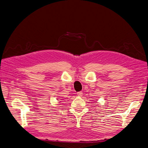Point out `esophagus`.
<instances>
[{"label": "esophagus", "mask_w": 148, "mask_h": 148, "mask_svg": "<svg viewBox=\"0 0 148 148\" xmlns=\"http://www.w3.org/2000/svg\"><path fill=\"white\" fill-rule=\"evenodd\" d=\"M77 95H78V96H80V97H81V96H82L83 92H82V91H80V92H77Z\"/></svg>", "instance_id": "34e87169"}]
</instances>
